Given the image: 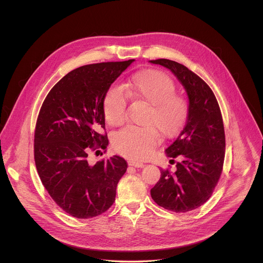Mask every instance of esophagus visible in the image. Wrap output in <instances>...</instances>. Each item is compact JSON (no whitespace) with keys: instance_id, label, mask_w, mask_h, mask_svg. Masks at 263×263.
Instances as JSON below:
<instances>
[{"instance_id":"1","label":"esophagus","mask_w":263,"mask_h":263,"mask_svg":"<svg viewBox=\"0 0 263 263\" xmlns=\"http://www.w3.org/2000/svg\"><path fill=\"white\" fill-rule=\"evenodd\" d=\"M129 166H133V167H136V168H142L145 166L144 163H141V162H138V161H132L128 163Z\"/></svg>"}]
</instances>
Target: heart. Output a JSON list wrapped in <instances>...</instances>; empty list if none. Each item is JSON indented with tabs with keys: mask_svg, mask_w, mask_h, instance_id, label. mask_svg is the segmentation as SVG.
Returning <instances> with one entry per match:
<instances>
[{
	"mask_svg": "<svg viewBox=\"0 0 263 263\" xmlns=\"http://www.w3.org/2000/svg\"><path fill=\"white\" fill-rule=\"evenodd\" d=\"M175 92L176 85L172 78L155 70L133 76L122 88L112 86L107 90L103 113L110 126H119L124 122L127 97L150 105L145 119L148 126H127L115 135L113 147L117 153L134 160L144 159L158 141L154 127L164 138L173 137L183 128L189 114V102Z\"/></svg>",
	"mask_w": 263,
	"mask_h": 263,
	"instance_id": "1",
	"label": "heart"
}]
</instances>
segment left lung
I'll use <instances>...</instances> for the list:
<instances>
[{
	"mask_svg": "<svg viewBox=\"0 0 263 263\" xmlns=\"http://www.w3.org/2000/svg\"><path fill=\"white\" fill-rule=\"evenodd\" d=\"M150 62L176 76L189 98L186 123L166 149L168 157L180 159L176 171L172 172L170 166L161 169V177L151 189V195L168 211L187 213L212 196L221 177L226 148L223 117L213 90L200 77L174 61Z\"/></svg>",
	"mask_w": 263,
	"mask_h": 263,
	"instance_id": "1",
	"label": "left lung"
}]
</instances>
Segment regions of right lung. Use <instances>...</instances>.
Masks as SVG:
<instances>
[{"label":"right lung","mask_w":263,"mask_h":263,"mask_svg":"<svg viewBox=\"0 0 263 263\" xmlns=\"http://www.w3.org/2000/svg\"><path fill=\"white\" fill-rule=\"evenodd\" d=\"M134 61L77 68L51 88L39 110L34 132L38 175L53 201L74 218L105 213L127 169L119 156L103 158L95 165L87 158L89 151L106 153L103 100L110 85Z\"/></svg>","instance_id":"add662e5"}]
</instances>
